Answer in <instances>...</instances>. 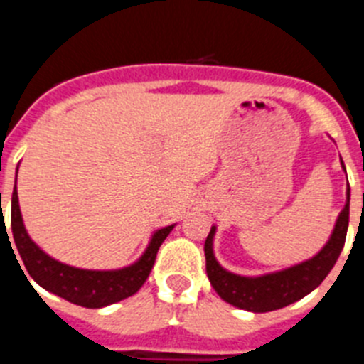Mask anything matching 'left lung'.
Here are the masks:
<instances>
[{
    "label": "left lung",
    "instance_id": "8db88e82",
    "mask_svg": "<svg viewBox=\"0 0 364 364\" xmlns=\"http://www.w3.org/2000/svg\"><path fill=\"white\" fill-rule=\"evenodd\" d=\"M345 168V165H343ZM346 172V170H345ZM350 215V188L346 192V205L336 221L328 243L321 248L312 259H306L299 264L284 268L279 272H272L264 276L245 277L225 270L218 263L214 255V234L215 227L210 228V234L205 241V259L206 276L210 284L223 301L234 304L237 309L248 312H272V310L283 309L288 304L303 299L306 294L316 290L323 279L330 274L336 264L337 257L345 247L346 230H348Z\"/></svg>",
    "mask_w": 364,
    "mask_h": 364
}]
</instances>
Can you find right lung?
<instances>
[{"label": "right lung", "instance_id": "add662e5", "mask_svg": "<svg viewBox=\"0 0 364 364\" xmlns=\"http://www.w3.org/2000/svg\"><path fill=\"white\" fill-rule=\"evenodd\" d=\"M16 178H18V172H16ZM11 227L23 264L39 287L85 309H103V306L134 296L143 287L152 270L159 247L166 235L172 232L174 225L154 232L141 257L130 267L119 268V270H83V268H74L70 264L52 259L50 255L45 254L32 241L31 235L25 230L16 188L12 192ZM5 230L6 227H3V232Z\"/></svg>", "mask_w": 364, "mask_h": 364}]
</instances>
